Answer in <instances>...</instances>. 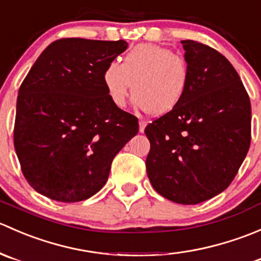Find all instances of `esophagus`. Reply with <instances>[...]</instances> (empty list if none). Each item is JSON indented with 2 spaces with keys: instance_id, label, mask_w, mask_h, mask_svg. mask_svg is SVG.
<instances>
[{
  "instance_id": "esophagus-1",
  "label": "esophagus",
  "mask_w": 261,
  "mask_h": 261,
  "mask_svg": "<svg viewBox=\"0 0 261 261\" xmlns=\"http://www.w3.org/2000/svg\"><path fill=\"white\" fill-rule=\"evenodd\" d=\"M139 125H140V128H139V130H140V133H144V130H145L146 122H145V121L140 120V122H139Z\"/></svg>"
}]
</instances>
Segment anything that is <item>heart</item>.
Segmentation results:
<instances>
[{"mask_svg":"<svg viewBox=\"0 0 261 261\" xmlns=\"http://www.w3.org/2000/svg\"><path fill=\"white\" fill-rule=\"evenodd\" d=\"M103 84L117 107L125 106L133 89L135 106L151 116L177 109L191 84V67L181 55L155 44L128 50L122 63L111 62L103 70Z\"/></svg>","mask_w":261,"mask_h":261,"instance_id":"1","label":"heart"}]
</instances>
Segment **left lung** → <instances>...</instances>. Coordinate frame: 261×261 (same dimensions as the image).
Listing matches in <instances>:
<instances>
[{
    "label": "left lung",
    "mask_w": 261,
    "mask_h": 261,
    "mask_svg": "<svg viewBox=\"0 0 261 261\" xmlns=\"http://www.w3.org/2000/svg\"><path fill=\"white\" fill-rule=\"evenodd\" d=\"M191 84L179 106L145 127L146 173L169 201L197 204L225 191L251 141V105L243 82L217 50L181 40Z\"/></svg>",
    "instance_id": "1"
}]
</instances>
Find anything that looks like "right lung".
I'll return each instance as SVG.
<instances>
[{
	"label": "right lung",
	"instance_id": "right-lung-1",
	"mask_svg": "<svg viewBox=\"0 0 261 261\" xmlns=\"http://www.w3.org/2000/svg\"><path fill=\"white\" fill-rule=\"evenodd\" d=\"M123 40L67 38L36 59L18 89L14 144L28 183L54 201L80 202L109 179L111 163L138 134V118L103 84Z\"/></svg>",
	"mask_w": 261,
	"mask_h": 261
}]
</instances>
